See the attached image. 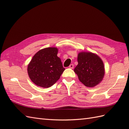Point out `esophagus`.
<instances>
[{
    "label": "esophagus",
    "mask_w": 129,
    "mask_h": 129,
    "mask_svg": "<svg viewBox=\"0 0 129 129\" xmlns=\"http://www.w3.org/2000/svg\"><path fill=\"white\" fill-rule=\"evenodd\" d=\"M69 68H70L71 69H73L74 68V65L73 64H71L70 65V66H69Z\"/></svg>",
    "instance_id": "1"
}]
</instances>
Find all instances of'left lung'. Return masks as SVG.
<instances>
[{
    "mask_svg": "<svg viewBox=\"0 0 129 129\" xmlns=\"http://www.w3.org/2000/svg\"><path fill=\"white\" fill-rule=\"evenodd\" d=\"M78 62L74 71L85 86L92 87L101 82L105 75V67L99 56L92 52H80Z\"/></svg>",
    "mask_w": 129,
    "mask_h": 129,
    "instance_id": "left-lung-1",
    "label": "left lung"
}]
</instances>
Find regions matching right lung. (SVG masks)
I'll return each mask as SVG.
<instances>
[{
  "label": "right lung",
  "instance_id": "add662e5",
  "mask_svg": "<svg viewBox=\"0 0 129 129\" xmlns=\"http://www.w3.org/2000/svg\"><path fill=\"white\" fill-rule=\"evenodd\" d=\"M57 52L56 48H47L39 50L33 57L27 71L30 80L37 86H51L65 70Z\"/></svg>",
  "mask_w": 129,
  "mask_h": 129
}]
</instances>
